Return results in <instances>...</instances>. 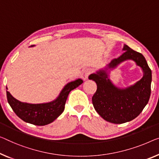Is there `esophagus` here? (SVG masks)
I'll return each mask as SVG.
<instances>
[{"instance_id": "esophagus-1", "label": "esophagus", "mask_w": 159, "mask_h": 159, "mask_svg": "<svg viewBox=\"0 0 159 159\" xmlns=\"http://www.w3.org/2000/svg\"><path fill=\"white\" fill-rule=\"evenodd\" d=\"M92 72V70L90 68H86V69L83 70L81 73V78L84 80H87L89 78V75L91 74Z\"/></svg>"}]
</instances>
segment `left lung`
Returning <instances> with one entry per match:
<instances>
[{
  "mask_svg": "<svg viewBox=\"0 0 159 159\" xmlns=\"http://www.w3.org/2000/svg\"><path fill=\"white\" fill-rule=\"evenodd\" d=\"M124 53L108 63L104 70L92 73L89 79L97 84V90L92 97V103L96 112L106 121L113 124H124L131 121L142 112L151 96L152 80L151 70L144 56L124 45ZM127 60L135 61L144 72L143 78L133 86L119 89L107 78V70L114 68Z\"/></svg>",
  "mask_w": 159,
  "mask_h": 159,
  "instance_id": "8db88e82",
  "label": "left lung"
}]
</instances>
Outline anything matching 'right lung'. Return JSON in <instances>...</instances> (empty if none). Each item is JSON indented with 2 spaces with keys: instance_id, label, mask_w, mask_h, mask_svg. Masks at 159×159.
I'll list each match as a JSON object with an SVG mask.
<instances>
[{
  "instance_id": "obj_1",
  "label": "right lung",
  "mask_w": 159,
  "mask_h": 159,
  "mask_svg": "<svg viewBox=\"0 0 159 159\" xmlns=\"http://www.w3.org/2000/svg\"><path fill=\"white\" fill-rule=\"evenodd\" d=\"M82 83L83 80L80 79L68 83L58 98L49 103L31 104L20 102L12 96L8 91H6L7 99L12 109L20 119L31 124L45 125L55 120L63 112L68 94ZM6 89H8L6 88Z\"/></svg>"
}]
</instances>
